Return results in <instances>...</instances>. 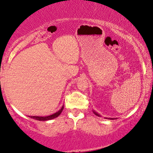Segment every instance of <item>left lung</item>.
Instances as JSON below:
<instances>
[{
    "label": "left lung",
    "instance_id": "8db88e82",
    "mask_svg": "<svg viewBox=\"0 0 153 153\" xmlns=\"http://www.w3.org/2000/svg\"><path fill=\"white\" fill-rule=\"evenodd\" d=\"M93 112H94V113L95 114V115H96V116H98V117H101V116H100L99 114H98V113H96V111H93ZM107 119V118H106ZM108 119H112V118H108Z\"/></svg>",
    "mask_w": 153,
    "mask_h": 153
}]
</instances>
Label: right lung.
<instances>
[{"mask_svg":"<svg viewBox=\"0 0 153 153\" xmlns=\"http://www.w3.org/2000/svg\"><path fill=\"white\" fill-rule=\"evenodd\" d=\"M63 108H64V105L62 106V108L59 109L58 111H57L56 113L50 115V116H47V117H38V116H29V117L31 119H36V120L38 121H48V120H51V119H53L56 117H59L60 115V114L62 113Z\"/></svg>","mask_w":153,"mask_h":153,"instance_id":"right-lung-1","label":"right lung"}]
</instances>
